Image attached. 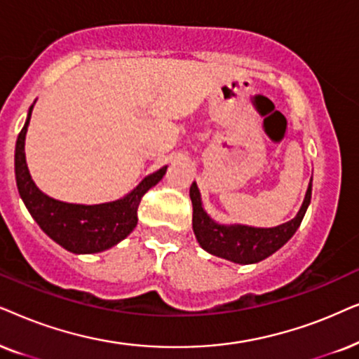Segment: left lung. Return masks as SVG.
I'll use <instances>...</instances> for the list:
<instances>
[{
  "mask_svg": "<svg viewBox=\"0 0 359 359\" xmlns=\"http://www.w3.org/2000/svg\"><path fill=\"white\" fill-rule=\"evenodd\" d=\"M310 198H312V180L309 184L302 207L287 223L274 228H256L238 223L223 224L215 222L205 212L202 195H200L197 184L194 182L190 187V200H192L194 207L192 228L195 238H197L198 245L210 255L223 257V259L236 262V264H255V262L274 255L294 236V233L302 223L305 212H307Z\"/></svg>",
  "mask_w": 359,
  "mask_h": 359,
  "instance_id": "1",
  "label": "left lung"
}]
</instances>
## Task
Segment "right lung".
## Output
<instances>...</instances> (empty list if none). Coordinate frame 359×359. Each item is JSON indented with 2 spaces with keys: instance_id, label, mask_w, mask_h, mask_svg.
I'll list each match as a JSON object with an SVG mask.
<instances>
[{
  "instance_id": "obj_1",
  "label": "right lung",
  "mask_w": 359,
  "mask_h": 359,
  "mask_svg": "<svg viewBox=\"0 0 359 359\" xmlns=\"http://www.w3.org/2000/svg\"><path fill=\"white\" fill-rule=\"evenodd\" d=\"M34 103L27 111L26 123L19 133L16 151H14V174H16V185L24 205L42 231L64 250L75 255H93V252L109 250L136 228L137 207H140L142 195L164 177L167 165L144 177L130 194L113 202L83 205L52 198L34 184L27 169L26 152H24L26 133Z\"/></svg>"
}]
</instances>
